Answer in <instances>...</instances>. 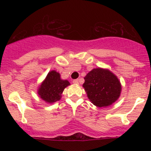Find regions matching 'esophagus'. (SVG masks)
<instances>
[{
  "mask_svg": "<svg viewBox=\"0 0 151 151\" xmlns=\"http://www.w3.org/2000/svg\"><path fill=\"white\" fill-rule=\"evenodd\" d=\"M73 83L74 84H79V79H74Z\"/></svg>",
  "mask_w": 151,
  "mask_h": 151,
  "instance_id": "1",
  "label": "esophagus"
}]
</instances>
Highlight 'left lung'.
<instances>
[{
  "label": "left lung",
  "instance_id": "8db88e82",
  "mask_svg": "<svg viewBox=\"0 0 151 151\" xmlns=\"http://www.w3.org/2000/svg\"><path fill=\"white\" fill-rule=\"evenodd\" d=\"M84 81L83 87L90 101L96 106H110L120 96V81L108 70L93 69L86 74Z\"/></svg>",
  "mask_w": 151,
  "mask_h": 151
}]
</instances>
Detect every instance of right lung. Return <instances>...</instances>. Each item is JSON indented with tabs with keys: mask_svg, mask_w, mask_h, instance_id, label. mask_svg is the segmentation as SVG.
<instances>
[{
	"mask_svg": "<svg viewBox=\"0 0 151 151\" xmlns=\"http://www.w3.org/2000/svg\"><path fill=\"white\" fill-rule=\"evenodd\" d=\"M70 85L67 80L60 79V74L52 70L47 74V77L38 89V94L42 99L48 103L59 101L64 89Z\"/></svg>",
	"mask_w": 151,
	"mask_h": 151,
	"instance_id": "1",
	"label": "right lung"
}]
</instances>
